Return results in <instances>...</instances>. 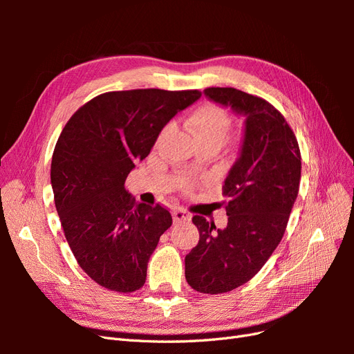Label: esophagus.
I'll return each mask as SVG.
<instances>
[{"label":"esophagus","instance_id":"1","mask_svg":"<svg viewBox=\"0 0 354 354\" xmlns=\"http://www.w3.org/2000/svg\"><path fill=\"white\" fill-rule=\"evenodd\" d=\"M173 217H174V221H176V223H186V221L190 220V214L186 212L185 209L178 208V209H174V211H173Z\"/></svg>","mask_w":354,"mask_h":354}]
</instances>
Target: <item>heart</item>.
Instances as JSON below:
<instances>
[{
    "label": "heart",
    "mask_w": 354,
    "mask_h": 354,
    "mask_svg": "<svg viewBox=\"0 0 354 354\" xmlns=\"http://www.w3.org/2000/svg\"><path fill=\"white\" fill-rule=\"evenodd\" d=\"M190 128L199 143L221 146L232 125V116L217 103H203L190 116Z\"/></svg>",
    "instance_id": "1"
}]
</instances>
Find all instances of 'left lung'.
Wrapping results in <instances>:
<instances>
[{"instance_id":"8db88e82","label":"left lung","mask_w":354,"mask_h":354,"mask_svg":"<svg viewBox=\"0 0 354 354\" xmlns=\"http://www.w3.org/2000/svg\"><path fill=\"white\" fill-rule=\"evenodd\" d=\"M214 102L245 115L239 159L224 181L227 227L194 216L199 242L185 259L187 283L223 294L260 272L282 241L301 178V153L283 115L267 100L232 87H209Z\"/></svg>"}]
</instances>
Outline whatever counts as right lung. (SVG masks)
Segmentation results:
<instances>
[{"label": "right lung", "mask_w": 354, "mask_h": 354, "mask_svg": "<svg viewBox=\"0 0 354 354\" xmlns=\"http://www.w3.org/2000/svg\"><path fill=\"white\" fill-rule=\"evenodd\" d=\"M199 97V90L103 93L62 130L51 159L56 209L73 257L100 286L127 294L145 285L173 217L159 203H137L125 178L171 118Z\"/></svg>", "instance_id": "right-lung-1"}]
</instances>
